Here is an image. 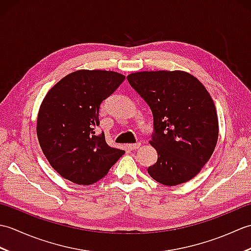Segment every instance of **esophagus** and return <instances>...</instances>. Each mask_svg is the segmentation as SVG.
<instances>
[{
    "label": "esophagus",
    "instance_id": "obj_1",
    "mask_svg": "<svg viewBox=\"0 0 251 251\" xmlns=\"http://www.w3.org/2000/svg\"><path fill=\"white\" fill-rule=\"evenodd\" d=\"M141 146L140 142H137V143H131V145H127L126 148L128 149V150H136V149H138Z\"/></svg>",
    "mask_w": 251,
    "mask_h": 251
}]
</instances>
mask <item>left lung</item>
Masks as SVG:
<instances>
[{"label": "left lung", "mask_w": 251, "mask_h": 251, "mask_svg": "<svg viewBox=\"0 0 251 251\" xmlns=\"http://www.w3.org/2000/svg\"><path fill=\"white\" fill-rule=\"evenodd\" d=\"M153 114L151 146L156 163L148 173L174 186L194 178L209 161L218 140V117L209 93L183 71H143L127 76Z\"/></svg>", "instance_id": "1"}]
</instances>
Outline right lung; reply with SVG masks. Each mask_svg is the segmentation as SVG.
<instances>
[{
  "instance_id": "1",
  "label": "right lung",
  "mask_w": 251,
  "mask_h": 251,
  "mask_svg": "<svg viewBox=\"0 0 251 251\" xmlns=\"http://www.w3.org/2000/svg\"><path fill=\"white\" fill-rule=\"evenodd\" d=\"M125 76L113 71L78 70L52 87L37 115L36 134L47 161L61 177L76 184L97 182L125 153L111 148L99 126L101 102Z\"/></svg>"
}]
</instances>
